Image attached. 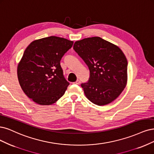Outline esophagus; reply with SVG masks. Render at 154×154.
Listing matches in <instances>:
<instances>
[{"label":"esophagus","mask_w":154,"mask_h":154,"mask_svg":"<svg viewBox=\"0 0 154 154\" xmlns=\"http://www.w3.org/2000/svg\"><path fill=\"white\" fill-rule=\"evenodd\" d=\"M74 83H75V84H76V85H79V84H80V81H79V79H78V80H77L76 82H75Z\"/></svg>","instance_id":"1"}]
</instances>
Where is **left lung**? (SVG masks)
Returning <instances> with one entry per match:
<instances>
[{"label":"left lung","instance_id":"1","mask_svg":"<svg viewBox=\"0 0 154 154\" xmlns=\"http://www.w3.org/2000/svg\"><path fill=\"white\" fill-rule=\"evenodd\" d=\"M73 49L90 70L88 82L81 85L87 98L98 106L113 102L128 83V60L123 51L99 37L77 41Z\"/></svg>","mask_w":154,"mask_h":154}]
</instances>
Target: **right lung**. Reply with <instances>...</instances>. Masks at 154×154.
Returning a JSON list of instances; mask_svg holds the SVG:
<instances>
[{
	"mask_svg": "<svg viewBox=\"0 0 154 154\" xmlns=\"http://www.w3.org/2000/svg\"><path fill=\"white\" fill-rule=\"evenodd\" d=\"M72 45V41L50 36L26 47L17 75L23 92L35 103L51 105L64 94L69 83L63 76L60 62Z\"/></svg>",
	"mask_w": 154,
	"mask_h": 154,
	"instance_id": "add662e5",
	"label": "right lung"
}]
</instances>
